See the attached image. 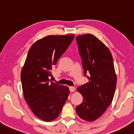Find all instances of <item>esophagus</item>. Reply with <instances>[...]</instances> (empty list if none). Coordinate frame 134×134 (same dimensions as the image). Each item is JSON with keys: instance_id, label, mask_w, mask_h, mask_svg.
Listing matches in <instances>:
<instances>
[{"instance_id": "1", "label": "esophagus", "mask_w": 134, "mask_h": 134, "mask_svg": "<svg viewBox=\"0 0 134 134\" xmlns=\"http://www.w3.org/2000/svg\"><path fill=\"white\" fill-rule=\"evenodd\" d=\"M69 89H70V91L71 92H74L75 90V88L74 87V86H70Z\"/></svg>"}]
</instances>
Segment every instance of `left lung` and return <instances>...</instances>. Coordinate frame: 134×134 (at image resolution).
Returning <instances> with one entry per match:
<instances>
[{
  "label": "left lung",
  "mask_w": 134,
  "mask_h": 134,
  "mask_svg": "<svg viewBox=\"0 0 134 134\" xmlns=\"http://www.w3.org/2000/svg\"><path fill=\"white\" fill-rule=\"evenodd\" d=\"M76 41L83 73L90 74L89 82L77 88L83 102L76 112L82 120L93 121L103 114L113 99L117 84L113 60L109 49L93 35L77 36Z\"/></svg>",
  "instance_id": "left-lung-1"
}]
</instances>
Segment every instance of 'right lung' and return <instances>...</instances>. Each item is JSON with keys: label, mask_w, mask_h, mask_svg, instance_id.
Segmentation results:
<instances>
[{"label": "right lung", "mask_w": 134, "mask_h": 134, "mask_svg": "<svg viewBox=\"0 0 134 134\" xmlns=\"http://www.w3.org/2000/svg\"><path fill=\"white\" fill-rule=\"evenodd\" d=\"M74 35H48L39 39L29 50L21 72L25 100L34 114L44 121L59 116L67 100V86L52 82V69L71 43Z\"/></svg>", "instance_id": "1"}]
</instances>
